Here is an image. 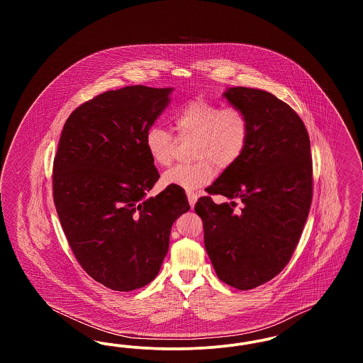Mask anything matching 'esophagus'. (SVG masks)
Segmentation results:
<instances>
[{"instance_id":"1","label":"esophagus","mask_w":363,"mask_h":363,"mask_svg":"<svg viewBox=\"0 0 363 363\" xmlns=\"http://www.w3.org/2000/svg\"><path fill=\"white\" fill-rule=\"evenodd\" d=\"M188 201H189L190 208L194 207V204L197 201V194L193 191H188Z\"/></svg>"}]
</instances>
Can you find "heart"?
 Masks as SVG:
<instances>
[{
	"mask_svg": "<svg viewBox=\"0 0 363 363\" xmlns=\"http://www.w3.org/2000/svg\"><path fill=\"white\" fill-rule=\"evenodd\" d=\"M179 138H194L190 164H179L166 172L162 182L191 191L209 184L216 175V164L225 170L234 166L246 151L250 138V121L238 107H222L206 99L182 106L173 116ZM144 145L156 166L172 164L175 140L162 125H151L144 136Z\"/></svg>",
	"mask_w": 363,
	"mask_h": 363,
	"instance_id": "b5f03b06",
	"label": "heart"
}]
</instances>
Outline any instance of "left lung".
<instances>
[{"instance_id": "obj_1", "label": "left lung", "mask_w": 363, "mask_h": 363, "mask_svg": "<svg viewBox=\"0 0 363 363\" xmlns=\"http://www.w3.org/2000/svg\"><path fill=\"white\" fill-rule=\"evenodd\" d=\"M223 96L247 114L250 138L241 159L207 188L231 201L206 196L194 211L218 277L250 290L280 274L301 238L313 196L311 140L299 116L267 91L233 86Z\"/></svg>"}]
</instances>
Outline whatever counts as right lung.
I'll return each mask as SVG.
<instances>
[{"mask_svg":"<svg viewBox=\"0 0 363 363\" xmlns=\"http://www.w3.org/2000/svg\"><path fill=\"white\" fill-rule=\"evenodd\" d=\"M173 88L123 86L79 106L65 122L52 166V196L83 269L116 291L155 279L174 222L189 211L184 189L147 191L159 179L144 136Z\"/></svg>","mask_w":363,"mask_h":363,"instance_id":"1","label":"right lung"}]
</instances>
